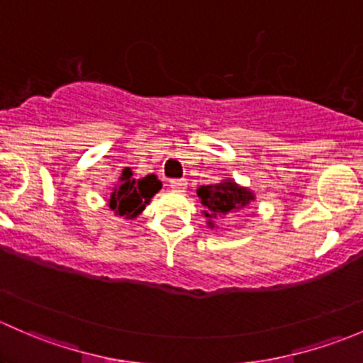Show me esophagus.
<instances>
[{
    "label": "esophagus",
    "mask_w": 363,
    "mask_h": 363,
    "mask_svg": "<svg viewBox=\"0 0 363 363\" xmlns=\"http://www.w3.org/2000/svg\"><path fill=\"white\" fill-rule=\"evenodd\" d=\"M170 188L175 189V191H184L188 188V181L186 179H172Z\"/></svg>",
    "instance_id": "esophagus-1"
}]
</instances>
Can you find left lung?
I'll return each instance as SVG.
<instances>
[{
  "label": "left lung",
  "instance_id": "1",
  "mask_svg": "<svg viewBox=\"0 0 363 363\" xmlns=\"http://www.w3.org/2000/svg\"><path fill=\"white\" fill-rule=\"evenodd\" d=\"M196 196L205 207V218H225L239 208L247 207L252 200L251 191L239 188L235 182H221V184L200 186ZM208 225H212L208 221Z\"/></svg>",
  "mask_w": 363,
  "mask_h": 363
}]
</instances>
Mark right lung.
Returning <instances> with one entry per match:
<instances>
[{"mask_svg":"<svg viewBox=\"0 0 363 363\" xmlns=\"http://www.w3.org/2000/svg\"><path fill=\"white\" fill-rule=\"evenodd\" d=\"M160 189L161 182L156 179V175H147L137 181V179H131L130 170H124L121 184L113 189L108 205L112 211H116V214L126 216L128 219L137 218Z\"/></svg>","mask_w":363,"mask_h":363,"instance_id":"obj_1","label":"right lung"}]
</instances>
